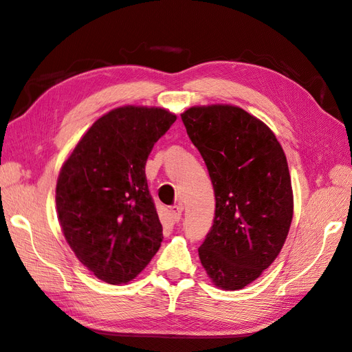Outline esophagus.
I'll list each match as a JSON object with an SVG mask.
<instances>
[{"label": "esophagus", "instance_id": "obj_1", "mask_svg": "<svg viewBox=\"0 0 352 352\" xmlns=\"http://www.w3.org/2000/svg\"><path fill=\"white\" fill-rule=\"evenodd\" d=\"M170 216H172V219L177 223L180 219H182V207L180 206H173L170 207Z\"/></svg>", "mask_w": 352, "mask_h": 352}]
</instances>
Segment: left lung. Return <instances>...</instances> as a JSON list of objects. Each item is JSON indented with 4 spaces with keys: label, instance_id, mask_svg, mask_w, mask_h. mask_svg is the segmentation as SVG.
<instances>
[{
    "label": "left lung",
    "instance_id": "1",
    "mask_svg": "<svg viewBox=\"0 0 352 352\" xmlns=\"http://www.w3.org/2000/svg\"><path fill=\"white\" fill-rule=\"evenodd\" d=\"M208 168L216 197L212 226L198 248L217 287L242 289L278 257L294 216L286 155L270 127L228 104L182 114Z\"/></svg>",
    "mask_w": 352,
    "mask_h": 352
}]
</instances>
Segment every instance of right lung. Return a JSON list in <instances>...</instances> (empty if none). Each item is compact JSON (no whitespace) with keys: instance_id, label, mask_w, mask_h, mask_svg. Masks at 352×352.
<instances>
[{"instance_id":"obj_1","label":"right lung","mask_w":352,"mask_h":352,"mask_svg":"<svg viewBox=\"0 0 352 352\" xmlns=\"http://www.w3.org/2000/svg\"><path fill=\"white\" fill-rule=\"evenodd\" d=\"M175 120L158 107L114 109L89 127L60 170L63 235L85 267L110 285L135 279L162 245L145 164Z\"/></svg>"}]
</instances>
